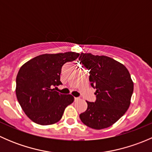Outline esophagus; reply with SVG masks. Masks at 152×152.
Listing matches in <instances>:
<instances>
[{
    "label": "esophagus",
    "mask_w": 152,
    "mask_h": 152,
    "mask_svg": "<svg viewBox=\"0 0 152 152\" xmlns=\"http://www.w3.org/2000/svg\"><path fill=\"white\" fill-rule=\"evenodd\" d=\"M79 100H80V99H79V98H76V97L74 98L75 102H78V101H79Z\"/></svg>",
    "instance_id": "34e87169"
}]
</instances>
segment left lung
Masks as SVG:
<instances>
[{"label":"left lung","instance_id":"8db88e82","mask_svg":"<svg viewBox=\"0 0 152 152\" xmlns=\"http://www.w3.org/2000/svg\"><path fill=\"white\" fill-rule=\"evenodd\" d=\"M90 70L91 86L96 89V101L87 102V109L79 115L82 123L94 129L113 125L131 104L134 83L123 64L107 56L81 53L79 60Z\"/></svg>","mask_w":152,"mask_h":152}]
</instances>
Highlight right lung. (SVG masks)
Segmentation results:
<instances>
[{"instance_id":"add662e5","label":"right lung","mask_w":152,"mask_h":152,"mask_svg":"<svg viewBox=\"0 0 152 152\" xmlns=\"http://www.w3.org/2000/svg\"><path fill=\"white\" fill-rule=\"evenodd\" d=\"M79 53L69 51L39 55L21 66L16 78L17 99L25 114L34 123L46 126L57 123L65 109L74 101L72 95L55 91L59 85L62 67L76 60Z\"/></svg>"}]
</instances>
